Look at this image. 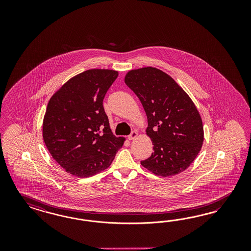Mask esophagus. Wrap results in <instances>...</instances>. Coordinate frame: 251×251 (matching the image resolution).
Masks as SVG:
<instances>
[{
  "label": "esophagus",
  "instance_id": "obj_1",
  "mask_svg": "<svg viewBox=\"0 0 251 251\" xmlns=\"http://www.w3.org/2000/svg\"><path fill=\"white\" fill-rule=\"evenodd\" d=\"M137 137H138V132L137 131H132L128 136V139H129V141H132V140H135Z\"/></svg>",
  "mask_w": 251,
  "mask_h": 251
}]
</instances>
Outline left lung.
<instances>
[{"mask_svg": "<svg viewBox=\"0 0 251 251\" xmlns=\"http://www.w3.org/2000/svg\"><path fill=\"white\" fill-rule=\"evenodd\" d=\"M125 84L144 106L151 139L152 155L141 165L160 176L185 171L197 157L203 139V125L189 95L165 72L154 67L129 71Z\"/></svg>", "mask_w": 251, "mask_h": 251, "instance_id": "left-lung-1", "label": "left lung"}]
</instances>
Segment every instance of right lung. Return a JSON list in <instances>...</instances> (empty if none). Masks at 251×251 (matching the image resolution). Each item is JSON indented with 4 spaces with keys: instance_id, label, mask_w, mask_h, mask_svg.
<instances>
[{
    "instance_id": "1",
    "label": "right lung",
    "mask_w": 251,
    "mask_h": 251,
    "mask_svg": "<svg viewBox=\"0 0 251 251\" xmlns=\"http://www.w3.org/2000/svg\"><path fill=\"white\" fill-rule=\"evenodd\" d=\"M119 75L91 69L72 77L55 92L46 108L42 134L53 159L67 173L88 177L104 171L124 144L113 135L103 99Z\"/></svg>"
}]
</instances>
